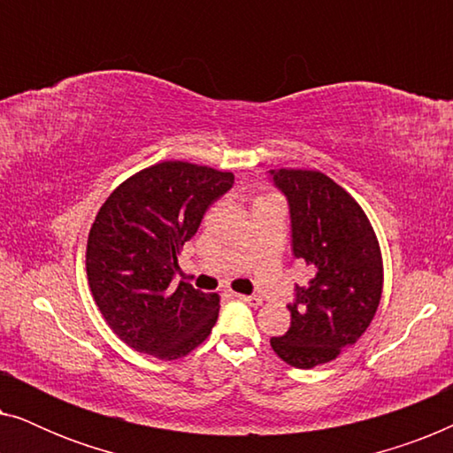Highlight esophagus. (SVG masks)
<instances>
[{"label":"esophagus","mask_w":453,"mask_h":453,"mask_svg":"<svg viewBox=\"0 0 453 453\" xmlns=\"http://www.w3.org/2000/svg\"><path fill=\"white\" fill-rule=\"evenodd\" d=\"M237 299L247 303V305H251V307L262 305V299H259V296H256V295H237Z\"/></svg>","instance_id":"1"}]
</instances>
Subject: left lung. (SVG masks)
<instances>
[{
	"label": "left lung",
	"instance_id": "obj_1",
	"mask_svg": "<svg viewBox=\"0 0 453 453\" xmlns=\"http://www.w3.org/2000/svg\"><path fill=\"white\" fill-rule=\"evenodd\" d=\"M288 202L293 253L311 270L295 287L290 327L270 344L290 367L330 363L363 336L380 307L381 251L373 226L349 191L319 171L274 169Z\"/></svg>",
	"mask_w": 453,
	"mask_h": 453
}]
</instances>
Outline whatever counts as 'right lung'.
<instances>
[{"label": "right lung", "instance_id": "right-lung-1", "mask_svg": "<svg viewBox=\"0 0 453 453\" xmlns=\"http://www.w3.org/2000/svg\"><path fill=\"white\" fill-rule=\"evenodd\" d=\"M233 183V173L165 160L123 181L98 210L86 274L103 318L127 346L175 361L212 332L220 296L171 282L185 241Z\"/></svg>", "mask_w": 453, "mask_h": 453}]
</instances>
